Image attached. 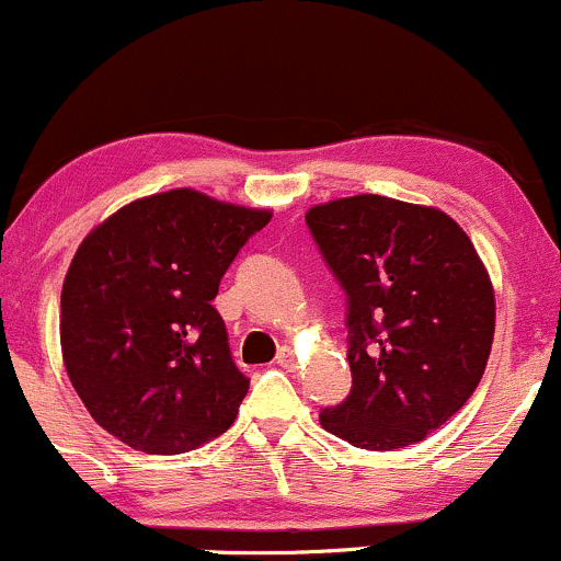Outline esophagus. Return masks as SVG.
<instances>
[{"instance_id": "obj_1", "label": "esophagus", "mask_w": 561, "mask_h": 561, "mask_svg": "<svg viewBox=\"0 0 561 561\" xmlns=\"http://www.w3.org/2000/svg\"><path fill=\"white\" fill-rule=\"evenodd\" d=\"M278 366H283V369H288V371H294L297 369V358H294V353H291V347H283V351L278 353Z\"/></svg>"}]
</instances>
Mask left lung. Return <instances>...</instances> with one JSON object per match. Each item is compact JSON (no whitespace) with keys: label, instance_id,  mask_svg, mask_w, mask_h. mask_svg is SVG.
Segmentation results:
<instances>
[{"label":"left lung","instance_id":"1","mask_svg":"<svg viewBox=\"0 0 561 561\" xmlns=\"http://www.w3.org/2000/svg\"><path fill=\"white\" fill-rule=\"evenodd\" d=\"M347 299L353 388L321 425L360 449L423 442L473 396L495 294L468 234L436 208L355 195L305 214Z\"/></svg>","mask_w":561,"mask_h":561}]
</instances>
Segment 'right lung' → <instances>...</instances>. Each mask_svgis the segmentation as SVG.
<instances>
[{
    "instance_id": "obj_1",
    "label": "right lung",
    "mask_w": 561,
    "mask_h": 561,
    "mask_svg": "<svg viewBox=\"0 0 561 561\" xmlns=\"http://www.w3.org/2000/svg\"><path fill=\"white\" fill-rule=\"evenodd\" d=\"M270 219L171 190L119 208L82 240L61 291V347L104 431L147 455H182L234 423L249 377L210 302Z\"/></svg>"
}]
</instances>
